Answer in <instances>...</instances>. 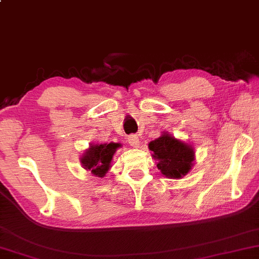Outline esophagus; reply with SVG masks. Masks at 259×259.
<instances>
[{
    "label": "esophagus",
    "mask_w": 259,
    "mask_h": 259,
    "mask_svg": "<svg viewBox=\"0 0 259 259\" xmlns=\"http://www.w3.org/2000/svg\"><path fill=\"white\" fill-rule=\"evenodd\" d=\"M127 142H129V144L132 147H135L137 148L140 146V139L139 136L137 135H130L129 137H127Z\"/></svg>",
    "instance_id": "34e87169"
}]
</instances>
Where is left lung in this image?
Here are the masks:
<instances>
[{"mask_svg": "<svg viewBox=\"0 0 259 259\" xmlns=\"http://www.w3.org/2000/svg\"><path fill=\"white\" fill-rule=\"evenodd\" d=\"M157 160V168L164 177L181 179L192 169L194 161V148L177 140L170 134L163 133L158 139L148 144Z\"/></svg>", "mask_w": 259, "mask_h": 259, "instance_id": "8db88e82", "label": "left lung"}]
</instances>
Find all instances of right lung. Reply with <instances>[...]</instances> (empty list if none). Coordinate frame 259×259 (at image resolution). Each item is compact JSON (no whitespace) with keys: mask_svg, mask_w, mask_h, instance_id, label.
<instances>
[{"mask_svg":"<svg viewBox=\"0 0 259 259\" xmlns=\"http://www.w3.org/2000/svg\"><path fill=\"white\" fill-rule=\"evenodd\" d=\"M119 143H103V144H90V148L82 154L80 158L81 165L86 170L98 178H103L108 173L111 167V160L113 154L116 153Z\"/></svg>","mask_w":259,"mask_h":259,"instance_id":"right-lung-1","label":"right lung"}]
</instances>
